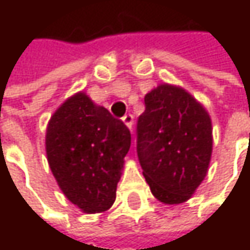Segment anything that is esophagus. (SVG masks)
Returning <instances> with one entry per match:
<instances>
[{
  "label": "esophagus",
  "mask_w": 250,
  "mask_h": 250,
  "mask_svg": "<svg viewBox=\"0 0 250 250\" xmlns=\"http://www.w3.org/2000/svg\"><path fill=\"white\" fill-rule=\"evenodd\" d=\"M122 120H123V123L131 130V127H133V116H131V114H125Z\"/></svg>",
  "instance_id": "1"
}]
</instances>
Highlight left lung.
Instances as JSON below:
<instances>
[{"label":"left lung","instance_id":"obj_1","mask_svg":"<svg viewBox=\"0 0 250 250\" xmlns=\"http://www.w3.org/2000/svg\"><path fill=\"white\" fill-rule=\"evenodd\" d=\"M137 120V156L155 198L181 204L204 181L213 152L208 111L188 91L159 83L145 95Z\"/></svg>","mask_w":250,"mask_h":250}]
</instances>
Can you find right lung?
<instances>
[{"label":"right lung","mask_w":250,"mask_h":250,"mask_svg":"<svg viewBox=\"0 0 250 250\" xmlns=\"http://www.w3.org/2000/svg\"><path fill=\"white\" fill-rule=\"evenodd\" d=\"M130 140L125 123L82 91L53 113L46 128L47 162L81 211L103 213L114 204Z\"/></svg>","instance_id":"right-lung-1"}]
</instances>
